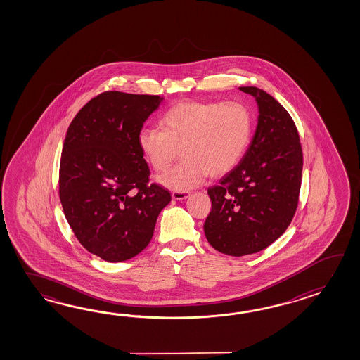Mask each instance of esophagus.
Returning a JSON list of instances; mask_svg holds the SVG:
<instances>
[{
  "mask_svg": "<svg viewBox=\"0 0 360 360\" xmlns=\"http://www.w3.org/2000/svg\"><path fill=\"white\" fill-rule=\"evenodd\" d=\"M171 197H172V199H175V200H183V199L191 197V193L189 191H174L171 194Z\"/></svg>",
  "mask_w": 360,
  "mask_h": 360,
  "instance_id": "obj_1",
  "label": "esophagus"
}]
</instances>
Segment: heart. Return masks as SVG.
Here are the masks:
<instances>
[{
  "label": "heart",
  "instance_id": "obj_1",
  "mask_svg": "<svg viewBox=\"0 0 360 360\" xmlns=\"http://www.w3.org/2000/svg\"><path fill=\"white\" fill-rule=\"evenodd\" d=\"M161 123L163 130L139 131L138 144L158 172L183 154L175 169L157 179L172 191H189L208 175H226L242 161L252 136V112L242 101L183 100L169 108Z\"/></svg>",
  "mask_w": 360,
  "mask_h": 360
}]
</instances>
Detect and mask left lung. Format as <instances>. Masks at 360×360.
I'll return each instance as SVG.
<instances>
[{
    "mask_svg": "<svg viewBox=\"0 0 360 360\" xmlns=\"http://www.w3.org/2000/svg\"><path fill=\"white\" fill-rule=\"evenodd\" d=\"M255 98L257 126L242 161L208 188L212 210L203 225L219 252L245 256L276 242L297 208L302 149L291 115L268 92L239 87Z\"/></svg>",
    "mask_w": 360,
    "mask_h": 360,
    "instance_id": "8db88e82",
    "label": "left lung"
}]
</instances>
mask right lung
Instances as JSON below:
<instances>
[{
	"label": "right lung",
	"instance_id": "right-lung-1",
	"mask_svg": "<svg viewBox=\"0 0 360 360\" xmlns=\"http://www.w3.org/2000/svg\"><path fill=\"white\" fill-rule=\"evenodd\" d=\"M158 95L108 91L90 100L72 123L61 152L59 195L65 219L89 252L130 260L149 245L169 191L148 185L139 131L161 105Z\"/></svg>",
	"mask_w": 360,
	"mask_h": 360
}]
</instances>
